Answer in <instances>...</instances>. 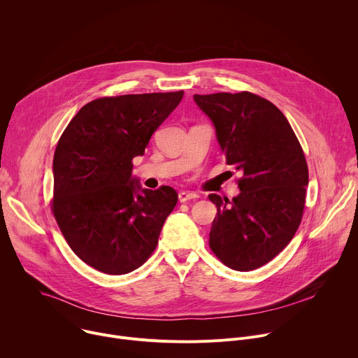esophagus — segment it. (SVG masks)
Returning a JSON list of instances; mask_svg holds the SVG:
<instances>
[{
    "instance_id": "esophagus-1",
    "label": "esophagus",
    "mask_w": 358,
    "mask_h": 358,
    "mask_svg": "<svg viewBox=\"0 0 358 358\" xmlns=\"http://www.w3.org/2000/svg\"><path fill=\"white\" fill-rule=\"evenodd\" d=\"M195 198H198V195H196L195 192L181 191V192L178 194V201H180V202H187V201H189V199H195Z\"/></svg>"
}]
</instances>
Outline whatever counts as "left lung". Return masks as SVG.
Listing matches in <instances>:
<instances>
[{"label": "left lung", "mask_w": 358, "mask_h": 358, "mask_svg": "<svg viewBox=\"0 0 358 358\" xmlns=\"http://www.w3.org/2000/svg\"><path fill=\"white\" fill-rule=\"evenodd\" d=\"M194 100L211 119L227 164L243 174L232 201L208 195L218 210L210 246L234 271L258 269L300 225L309 184L301 145L285 115L258 94H194Z\"/></svg>", "instance_id": "left-lung-1"}]
</instances>
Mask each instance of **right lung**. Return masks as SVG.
<instances>
[{"label":"right lung","mask_w":358,"mask_h":358,"mask_svg":"<svg viewBox=\"0 0 358 358\" xmlns=\"http://www.w3.org/2000/svg\"><path fill=\"white\" fill-rule=\"evenodd\" d=\"M184 92L123 94L89 101L62 133L54 156L52 213L71 249L108 275L141 266L156 249L178 194L141 188L131 177L151 134Z\"/></svg>","instance_id":"obj_1"}]
</instances>
